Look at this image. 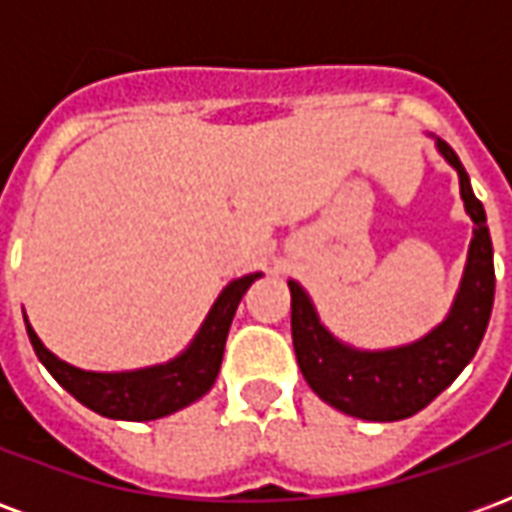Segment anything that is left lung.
I'll return each instance as SVG.
<instances>
[{"mask_svg": "<svg viewBox=\"0 0 512 512\" xmlns=\"http://www.w3.org/2000/svg\"><path fill=\"white\" fill-rule=\"evenodd\" d=\"M441 156L461 175V197L474 222L469 263L463 274L458 299L439 329L419 343L395 351H354L337 343L318 323L307 293L288 282L290 332L296 359L312 392L329 406L370 422H395L417 414L461 376V370L483 343L494 307V246L485 227L483 202L474 197L461 158L444 139Z\"/></svg>", "mask_w": 512, "mask_h": 512, "instance_id": "8db88e82", "label": "left lung"}]
</instances>
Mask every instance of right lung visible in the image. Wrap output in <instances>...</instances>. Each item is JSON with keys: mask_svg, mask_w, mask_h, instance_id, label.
Masks as SVG:
<instances>
[{"mask_svg": "<svg viewBox=\"0 0 512 512\" xmlns=\"http://www.w3.org/2000/svg\"><path fill=\"white\" fill-rule=\"evenodd\" d=\"M257 277L260 274H249V277L230 282L216 299L213 310L208 312V321L202 323L200 334L194 337L189 351L167 365L147 367L136 373H87L79 367L65 365L49 348H43L38 334L32 332V326L27 323L29 343L51 376L79 403L98 414L112 419H131V422L167 417L172 411L194 403L213 386L222 367L224 343H227V332L238 310V301L244 299V293Z\"/></svg>", "mask_w": 512, "mask_h": 512, "instance_id": "1", "label": "right lung"}]
</instances>
